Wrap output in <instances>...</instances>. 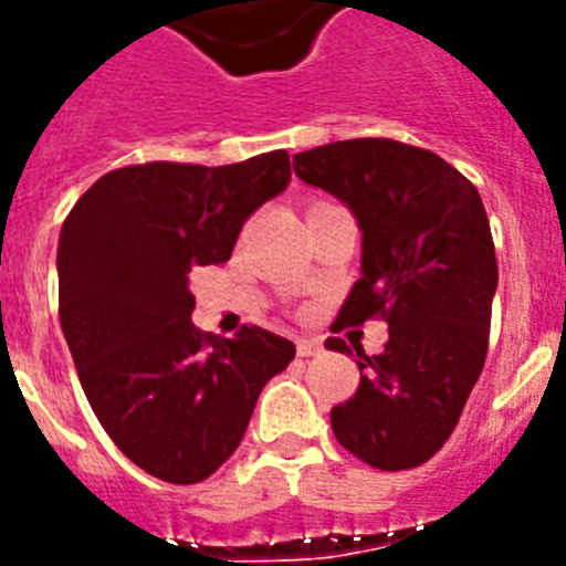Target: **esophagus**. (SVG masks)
Returning <instances> with one entry per match:
<instances>
[{
	"instance_id": "1",
	"label": "esophagus",
	"mask_w": 566,
	"mask_h": 566,
	"mask_svg": "<svg viewBox=\"0 0 566 566\" xmlns=\"http://www.w3.org/2000/svg\"><path fill=\"white\" fill-rule=\"evenodd\" d=\"M296 350L298 356H313L322 350V342L319 339H298L296 342Z\"/></svg>"
}]
</instances>
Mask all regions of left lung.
<instances>
[{
	"instance_id": "obj_1",
	"label": "left lung",
	"mask_w": 566,
	"mask_h": 566,
	"mask_svg": "<svg viewBox=\"0 0 566 566\" xmlns=\"http://www.w3.org/2000/svg\"><path fill=\"white\" fill-rule=\"evenodd\" d=\"M293 169L363 230V275L334 327L388 322L382 354L354 345L359 388L331 411L336 440L382 472L420 467L452 437L486 363L497 261L481 195L440 155L388 137L298 151ZM325 348L350 354L336 336Z\"/></svg>"
}]
</instances>
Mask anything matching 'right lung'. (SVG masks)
Listing matches in <instances>:
<instances>
[{
    "label": "right lung",
    "instance_id": "right-lung-1",
    "mask_svg": "<svg viewBox=\"0 0 566 566\" xmlns=\"http://www.w3.org/2000/svg\"><path fill=\"white\" fill-rule=\"evenodd\" d=\"M291 180L287 151L230 166L151 164L103 175L56 247L60 325L114 446L166 483L210 478L244 437L296 345L259 325H192L189 270L224 264L241 227Z\"/></svg>",
    "mask_w": 566,
    "mask_h": 566
}]
</instances>
